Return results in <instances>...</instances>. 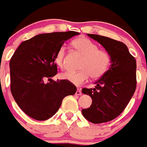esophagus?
<instances>
[{
	"label": "esophagus",
	"instance_id": "esophagus-1",
	"mask_svg": "<svg viewBox=\"0 0 147 147\" xmlns=\"http://www.w3.org/2000/svg\"><path fill=\"white\" fill-rule=\"evenodd\" d=\"M76 95H81V94H82V92H81L80 88H78L77 89H76Z\"/></svg>",
	"mask_w": 147,
	"mask_h": 147
}]
</instances>
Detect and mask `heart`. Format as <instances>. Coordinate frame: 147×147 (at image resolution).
<instances>
[{
	"label": "heart",
	"mask_w": 147,
	"mask_h": 147,
	"mask_svg": "<svg viewBox=\"0 0 147 147\" xmlns=\"http://www.w3.org/2000/svg\"><path fill=\"white\" fill-rule=\"evenodd\" d=\"M73 47L83 55L79 71H65L61 74L63 80L73 84L80 86L88 80L89 76L92 79L101 77L107 71L111 61V57L107 51L99 49L98 45L86 37H80L72 42ZM66 49L61 47L55 55L54 61L59 67L65 66Z\"/></svg>",
	"instance_id": "obj_1"
}]
</instances>
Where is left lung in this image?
<instances>
[{"label":"left lung","mask_w":147,"mask_h":147,"mask_svg":"<svg viewBox=\"0 0 147 147\" xmlns=\"http://www.w3.org/2000/svg\"><path fill=\"white\" fill-rule=\"evenodd\" d=\"M88 37L103 46L111 57V65L94 88H84L83 94L92 99L90 107L82 110L85 118L94 124L114 119L119 116L136 89V60L125 43L98 34Z\"/></svg>","instance_id":"left-lung-1"}]
</instances>
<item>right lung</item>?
<instances>
[{
  "label": "right lung",
  "mask_w": 147,
  "mask_h": 147,
  "mask_svg": "<svg viewBox=\"0 0 147 147\" xmlns=\"http://www.w3.org/2000/svg\"><path fill=\"white\" fill-rule=\"evenodd\" d=\"M76 31L41 34L19 45L9 61L10 90L25 114L43 121L59 110L62 100L74 95L76 87L67 80L53 81L58 69L55 55ZM51 82L46 84L45 81Z\"/></svg>",
  "instance_id": "1"
}]
</instances>
